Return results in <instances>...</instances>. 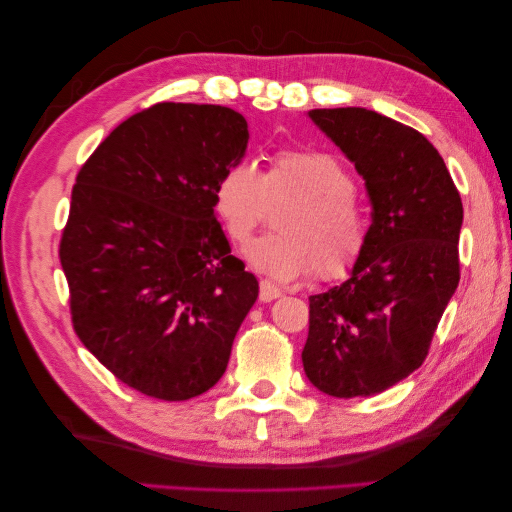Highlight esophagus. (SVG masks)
Returning <instances> with one entry per match:
<instances>
[{
  "instance_id": "esophagus-1",
  "label": "esophagus",
  "mask_w": 512,
  "mask_h": 512,
  "mask_svg": "<svg viewBox=\"0 0 512 512\" xmlns=\"http://www.w3.org/2000/svg\"><path fill=\"white\" fill-rule=\"evenodd\" d=\"M281 297V288L279 286H275L273 281H262V284H259V301H264V303H270V301H275V299H279Z\"/></svg>"
}]
</instances>
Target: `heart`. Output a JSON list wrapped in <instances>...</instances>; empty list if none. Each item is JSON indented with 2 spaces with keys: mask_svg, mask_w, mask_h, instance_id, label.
<instances>
[{
  "mask_svg": "<svg viewBox=\"0 0 512 512\" xmlns=\"http://www.w3.org/2000/svg\"><path fill=\"white\" fill-rule=\"evenodd\" d=\"M297 198L281 213V233L255 239L246 259L275 281L343 277L365 246V217L343 160L321 149H277L262 173L253 162L228 165L213 187L215 213L235 244H246L266 220L270 202Z\"/></svg>",
  "mask_w": 512,
  "mask_h": 512,
  "instance_id": "b5f03b06",
  "label": "heart"
}]
</instances>
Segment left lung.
I'll return each mask as SVG.
<instances>
[{
	"instance_id": "8db88e82",
	"label": "left lung",
	"mask_w": 512,
	"mask_h": 512,
	"mask_svg": "<svg viewBox=\"0 0 512 512\" xmlns=\"http://www.w3.org/2000/svg\"><path fill=\"white\" fill-rule=\"evenodd\" d=\"M308 116L363 176L372 226L350 279L310 297L301 361L323 394L374 396L429 354L460 281L462 200L438 149L413 127L365 107Z\"/></svg>"
}]
</instances>
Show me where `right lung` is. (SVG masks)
Wrapping results in <instances>:
<instances>
[{
  "label": "right lung",
  "instance_id": "add662e5",
  "mask_svg": "<svg viewBox=\"0 0 512 512\" xmlns=\"http://www.w3.org/2000/svg\"><path fill=\"white\" fill-rule=\"evenodd\" d=\"M246 145L231 107L156 103L76 176L59 246L74 332L140 394L189 400L226 372L259 284L231 255L213 187Z\"/></svg>",
  "mask_w": 512,
  "mask_h": 512
}]
</instances>
